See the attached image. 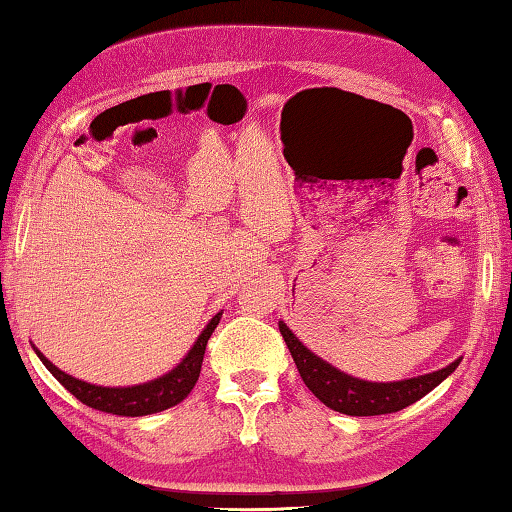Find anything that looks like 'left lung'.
<instances>
[{
	"label": "left lung",
	"instance_id": "obj_1",
	"mask_svg": "<svg viewBox=\"0 0 512 512\" xmlns=\"http://www.w3.org/2000/svg\"><path fill=\"white\" fill-rule=\"evenodd\" d=\"M279 331L283 335V340H286L290 356L295 360L306 388L311 390L324 406L351 417L397 413V410L415 404V401H420L424 395H429L435 385H440L449 374H454L460 363V358H456L454 363H449L438 372L413 376V379L404 381L376 383L356 379V376L326 363L324 358L313 354V351L288 329L286 322H279Z\"/></svg>",
	"mask_w": 512,
	"mask_h": 512
}]
</instances>
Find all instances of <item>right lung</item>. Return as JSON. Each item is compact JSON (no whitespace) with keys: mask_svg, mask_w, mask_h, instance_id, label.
Instances as JSON below:
<instances>
[{"mask_svg":"<svg viewBox=\"0 0 512 512\" xmlns=\"http://www.w3.org/2000/svg\"><path fill=\"white\" fill-rule=\"evenodd\" d=\"M220 317L222 313L211 317V322L204 326V331L199 333L195 345L190 347V351L181 358V363L177 367H172L170 372L158 376V379L138 383V385H124V388H120V385H117V388H106V385L81 381L77 376L58 370L52 360H49L38 347H33V351H36L38 358L43 360V365L52 372L54 379L61 383L65 390H70L81 404H86L95 410H102V413L122 415V417L154 415V413H161V410L181 404V401L190 395V390L195 388L201 372V363H204L208 338L213 335L215 326L220 324Z\"/></svg>","mask_w":512,"mask_h":512,"instance_id":"right-lung-1","label":"right lung"}]
</instances>
